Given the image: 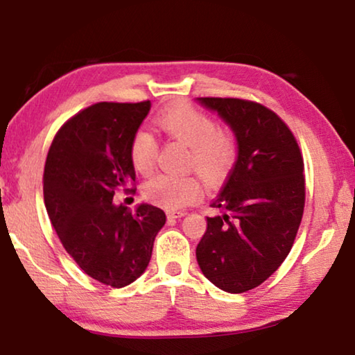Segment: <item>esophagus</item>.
Wrapping results in <instances>:
<instances>
[{
  "mask_svg": "<svg viewBox=\"0 0 355 355\" xmlns=\"http://www.w3.org/2000/svg\"><path fill=\"white\" fill-rule=\"evenodd\" d=\"M186 211H168V218H182Z\"/></svg>",
  "mask_w": 355,
  "mask_h": 355,
  "instance_id": "1",
  "label": "esophagus"
}]
</instances>
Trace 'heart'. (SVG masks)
<instances>
[{
    "label": "heart",
    "mask_w": 355,
    "mask_h": 355,
    "mask_svg": "<svg viewBox=\"0 0 355 355\" xmlns=\"http://www.w3.org/2000/svg\"><path fill=\"white\" fill-rule=\"evenodd\" d=\"M158 129L189 147L187 166L196 168L207 181H223L237 159V139L231 129L218 128L216 121L205 111L182 103L159 111L155 118ZM158 145L150 130L140 128L129 142V159L142 176L155 168ZM145 197L169 210L197 202L203 196V182L197 174L164 173L150 179L144 187Z\"/></svg>",
    "instance_id": "b5f03b06"
}]
</instances>
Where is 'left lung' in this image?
I'll use <instances>...</instances> for the list:
<instances>
[{
  "label": "left lung",
  "instance_id": "left-lung-1",
  "mask_svg": "<svg viewBox=\"0 0 355 355\" xmlns=\"http://www.w3.org/2000/svg\"><path fill=\"white\" fill-rule=\"evenodd\" d=\"M231 125L237 159L211 202L196 255L202 273L226 293L257 288L293 249L305 207L304 158L288 124L257 101L203 96Z\"/></svg>",
  "mask_w": 355,
  "mask_h": 355
}]
</instances>
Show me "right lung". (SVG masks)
I'll return each mask as SVG.
<instances>
[{
	"label": "right lung",
	"instance_id": "1",
	"mask_svg": "<svg viewBox=\"0 0 355 355\" xmlns=\"http://www.w3.org/2000/svg\"><path fill=\"white\" fill-rule=\"evenodd\" d=\"M150 101H100L61 125L48 150L43 198L62 247L80 270L111 288L139 278L152 257L166 215L142 203L135 211L116 207V191L135 187L130 137Z\"/></svg>",
	"mask_w": 355,
	"mask_h": 355
}]
</instances>
